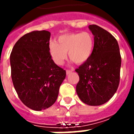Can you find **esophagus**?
Listing matches in <instances>:
<instances>
[{"mask_svg": "<svg viewBox=\"0 0 134 134\" xmlns=\"http://www.w3.org/2000/svg\"><path fill=\"white\" fill-rule=\"evenodd\" d=\"M73 70H74L73 68H72V69H71V70H70V69H67V70H66V73H67V75H68V74H69L71 73V71H73Z\"/></svg>", "mask_w": 134, "mask_h": 134, "instance_id": "34e87169", "label": "esophagus"}]
</instances>
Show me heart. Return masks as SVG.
Listing matches in <instances>:
<instances>
[{
	"instance_id": "obj_1",
	"label": "heart",
	"mask_w": 134,
	"mask_h": 134,
	"mask_svg": "<svg viewBox=\"0 0 134 134\" xmlns=\"http://www.w3.org/2000/svg\"><path fill=\"white\" fill-rule=\"evenodd\" d=\"M94 48V37L88 32L67 33L58 37L56 43H51L49 51L53 60L58 65H63L67 58L80 64L86 62Z\"/></svg>"
}]
</instances>
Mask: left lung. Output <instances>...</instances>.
<instances>
[{
	"label": "left lung",
	"mask_w": 134,
	"mask_h": 134,
	"mask_svg": "<svg viewBox=\"0 0 134 134\" xmlns=\"http://www.w3.org/2000/svg\"><path fill=\"white\" fill-rule=\"evenodd\" d=\"M94 48L88 60L76 69L79 76L76 92L90 106L107 102L116 92L120 77L121 55L116 39L99 26H89Z\"/></svg>",
	"instance_id": "obj_1"
}]
</instances>
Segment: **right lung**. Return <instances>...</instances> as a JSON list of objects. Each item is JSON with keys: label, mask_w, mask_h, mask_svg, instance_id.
I'll return each instance as SVG.
<instances>
[{"label": "right lung", "mask_w": 134, "mask_h": 134, "mask_svg": "<svg viewBox=\"0 0 134 134\" xmlns=\"http://www.w3.org/2000/svg\"><path fill=\"white\" fill-rule=\"evenodd\" d=\"M51 33L35 30L22 36L10 54L12 83L27 107L41 110L56 101L66 71L53 62L49 51Z\"/></svg>", "instance_id": "add662e5"}]
</instances>
